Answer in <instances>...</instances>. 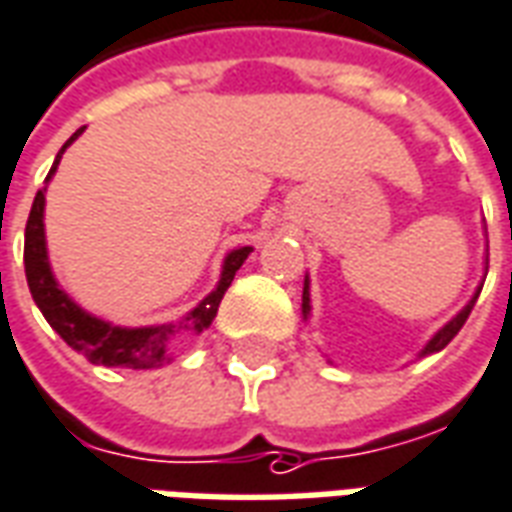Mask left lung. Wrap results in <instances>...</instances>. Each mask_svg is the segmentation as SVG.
<instances>
[{"label": "left lung", "mask_w": 512, "mask_h": 512, "mask_svg": "<svg viewBox=\"0 0 512 512\" xmlns=\"http://www.w3.org/2000/svg\"><path fill=\"white\" fill-rule=\"evenodd\" d=\"M477 297H480V289L474 292V297L466 303V308H463L460 314H455V317H452V320H449L447 325H444V328H441V331L427 342V347H424L419 355H430V353H438V350H444V347L458 336V331L463 328V322L469 320L471 308H474V303H477ZM308 311H311V297H308V278H306V284H303V317H308Z\"/></svg>", "instance_id": "8db88e82"}]
</instances>
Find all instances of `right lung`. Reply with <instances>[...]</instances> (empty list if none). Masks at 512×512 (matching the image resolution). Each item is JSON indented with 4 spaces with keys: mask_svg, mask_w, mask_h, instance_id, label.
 <instances>
[{
    "mask_svg": "<svg viewBox=\"0 0 512 512\" xmlns=\"http://www.w3.org/2000/svg\"><path fill=\"white\" fill-rule=\"evenodd\" d=\"M82 132H85V126L76 129L65 140V146L60 148V154H57L52 170H49V179H52V173L60 165V157H63L65 148L71 146ZM43 206H46V195H43V190H38L35 201H32L27 231H24V273H27V284H30L32 300L38 303L46 322L60 333V339L68 347H74V350L85 355L90 364L123 366V369H154V366L165 364L170 355V344L176 342L181 333H201L212 325L220 300H223L226 289L234 281V275H237V270L250 253V248L231 250L226 256V262H223V273H220L215 292H209L181 322L151 325V328H121V325H112V322H104L88 314L85 308L76 306L74 300L60 289L52 267H49V256H46Z\"/></svg>",
    "mask_w": 512,
    "mask_h": 512,
    "instance_id": "obj_1",
    "label": "right lung"
}]
</instances>
